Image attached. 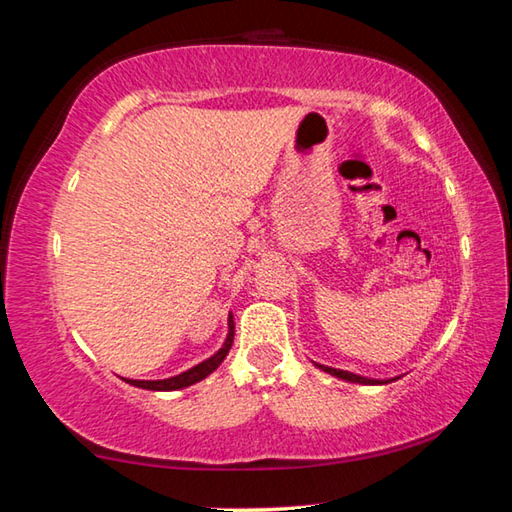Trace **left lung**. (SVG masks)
<instances>
[{
  "label": "left lung",
  "mask_w": 512,
  "mask_h": 512,
  "mask_svg": "<svg viewBox=\"0 0 512 512\" xmlns=\"http://www.w3.org/2000/svg\"><path fill=\"white\" fill-rule=\"evenodd\" d=\"M316 366L320 370L329 372L332 377H339V379H345V381H352V384H388V381H395V379H368V377H361V375H354V372H348V370H339V368H329V366H320V363H316Z\"/></svg>",
  "instance_id": "left-lung-1"
}]
</instances>
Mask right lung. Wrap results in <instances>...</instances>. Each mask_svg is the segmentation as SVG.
<instances>
[{
    "label": "right lung",
    "instance_id": "obj_1",
    "mask_svg": "<svg viewBox=\"0 0 512 512\" xmlns=\"http://www.w3.org/2000/svg\"><path fill=\"white\" fill-rule=\"evenodd\" d=\"M232 341H235V320H232V314L228 316V336H225L223 345L219 348V352H214L210 359H205L198 363V366L189 368L185 372H180L176 377H169V379H124L126 384L137 386V388H146V391H180V388H187L196 384V381L205 379L207 375H212V372L221 366V361L228 357V352L232 348Z\"/></svg>",
    "mask_w": 512,
    "mask_h": 512
}]
</instances>
